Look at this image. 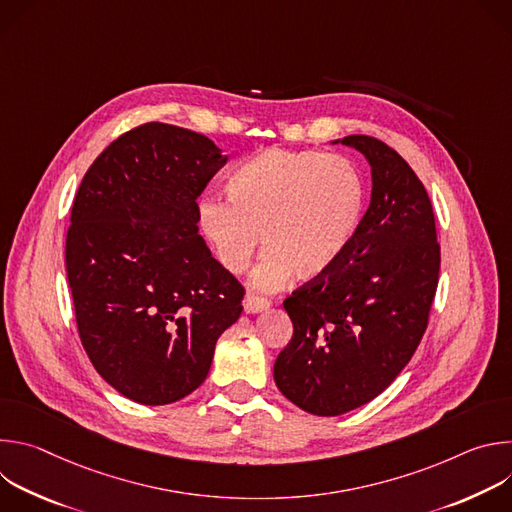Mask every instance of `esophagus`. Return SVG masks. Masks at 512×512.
<instances>
[{
    "mask_svg": "<svg viewBox=\"0 0 512 512\" xmlns=\"http://www.w3.org/2000/svg\"><path fill=\"white\" fill-rule=\"evenodd\" d=\"M243 308H245V314H259L269 308V302L257 296H247L243 302Z\"/></svg>",
    "mask_w": 512,
    "mask_h": 512,
    "instance_id": "esophagus-1",
    "label": "esophagus"
}]
</instances>
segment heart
Listing matches in <instances>:
<instances>
[{
	"mask_svg": "<svg viewBox=\"0 0 512 512\" xmlns=\"http://www.w3.org/2000/svg\"><path fill=\"white\" fill-rule=\"evenodd\" d=\"M364 182L342 156L269 148L245 160L227 180V199L198 204L200 235L229 273H243L259 249V289L291 275L324 277L348 249L364 210Z\"/></svg>",
	"mask_w": 512,
	"mask_h": 512,
	"instance_id": "1",
	"label": "heart"
}]
</instances>
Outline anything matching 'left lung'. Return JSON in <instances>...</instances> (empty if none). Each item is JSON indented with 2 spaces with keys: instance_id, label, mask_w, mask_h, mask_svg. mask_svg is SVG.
Listing matches in <instances>:
<instances>
[{
  "instance_id": "obj_1",
  "label": "left lung",
  "mask_w": 512,
  "mask_h": 512,
  "mask_svg": "<svg viewBox=\"0 0 512 512\" xmlns=\"http://www.w3.org/2000/svg\"><path fill=\"white\" fill-rule=\"evenodd\" d=\"M371 166V204L338 263L283 302L294 336L273 379L300 409L334 417L381 395L427 328L440 277L429 196L387 143L348 135Z\"/></svg>"
}]
</instances>
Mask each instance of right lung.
I'll use <instances>...</instances> for the list:
<instances>
[{
	"mask_svg": "<svg viewBox=\"0 0 512 512\" xmlns=\"http://www.w3.org/2000/svg\"><path fill=\"white\" fill-rule=\"evenodd\" d=\"M227 162L208 137L145 123L93 162L70 212L66 275L81 342L123 397L168 405L198 389L243 287L198 235L196 198Z\"/></svg>",
	"mask_w": 512,
	"mask_h": 512,
	"instance_id": "right-lung-1",
	"label": "right lung"
}]
</instances>
